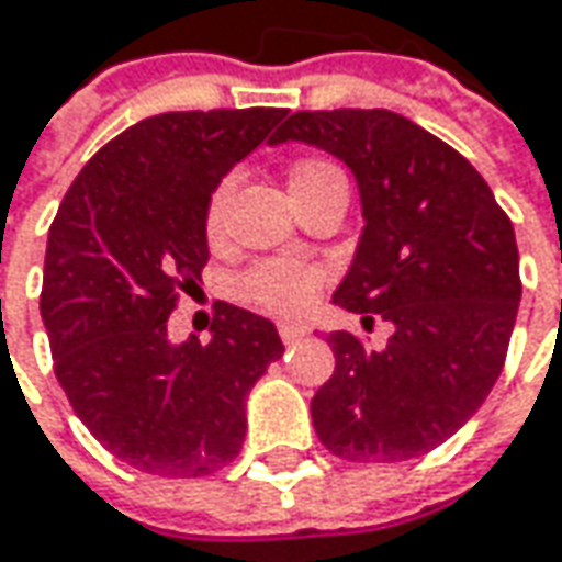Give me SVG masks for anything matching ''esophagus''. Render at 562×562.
<instances>
[{
	"instance_id": "1",
	"label": "esophagus",
	"mask_w": 562,
	"mask_h": 562,
	"mask_svg": "<svg viewBox=\"0 0 562 562\" xmlns=\"http://www.w3.org/2000/svg\"><path fill=\"white\" fill-rule=\"evenodd\" d=\"M307 333H311V329H307L304 323H292V319H282V323H280V339L285 341V345H292V341L304 339Z\"/></svg>"
}]
</instances>
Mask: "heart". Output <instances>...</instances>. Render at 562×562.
I'll use <instances>...</instances> for the list:
<instances>
[{"label": "heart", "instance_id": "obj_1", "mask_svg": "<svg viewBox=\"0 0 562 562\" xmlns=\"http://www.w3.org/2000/svg\"><path fill=\"white\" fill-rule=\"evenodd\" d=\"M341 170L329 161H319V158H304L299 165L292 167L289 173V192H292V202L304 199L307 192H314L319 186L341 183ZM229 189L233 180H223L211 202H207V233H217L221 229L223 204L229 199ZM319 285V270L304 261H292V258H277V261H263L258 267H251L243 277V295L248 301H255L263 311H277V314H295L301 311L307 301L314 299Z\"/></svg>", "mask_w": 562, "mask_h": 562}]
</instances>
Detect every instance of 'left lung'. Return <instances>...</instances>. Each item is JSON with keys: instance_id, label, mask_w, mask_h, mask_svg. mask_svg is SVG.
<instances>
[{"instance_id": "1", "label": "left lung", "mask_w": 562, "mask_h": 562, "mask_svg": "<svg viewBox=\"0 0 562 562\" xmlns=\"http://www.w3.org/2000/svg\"><path fill=\"white\" fill-rule=\"evenodd\" d=\"M289 139L358 180L363 233L333 304L395 326L382 351L329 333L336 370L311 401L317 438L355 463L426 454L504 370L522 295L510 217L460 151L395 111H295L270 143Z\"/></svg>"}]
</instances>
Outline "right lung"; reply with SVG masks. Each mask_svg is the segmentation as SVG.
<instances>
[{"instance_id":"add662e5","label":"right lung","mask_w":562,"mask_h":562,"mask_svg":"<svg viewBox=\"0 0 562 562\" xmlns=\"http://www.w3.org/2000/svg\"><path fill=\"white\" fill-rule=\"evenodd\" d=\"M285 108L167 111L114 136L49 226L40 314L55 376L99 445L133 470L199 479L243 451L245 397L282 358L270 319L217 304L211 341L167 339L207 263V202Z\"/></svg>"}]
</instances>
